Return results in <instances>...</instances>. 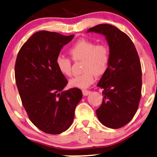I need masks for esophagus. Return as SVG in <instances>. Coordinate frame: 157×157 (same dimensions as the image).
I'll use <instances>...</instances> for the list:
<instances>
[{"label": "esophagus", "instance_id": "esophagus-1", "mask_svg": "<svg viewBox=\"0 0 157 157\" xmlns=\"http://www.w3.org/2000/svg\"><path fill=\"white\" fill-rule=\"evenodd\" d=\"M92 93L91 91H89V90H82V94L84 96H87L88 94H90Z\"/></svg>", "mask_w": 157, "mask_h": 157}]
</instances>
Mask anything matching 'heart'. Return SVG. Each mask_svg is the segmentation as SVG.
Listing matches in <instances>:
<instances>
[{
	"instance_id": "obj_1",
	"label": "heart",
	"mask_w": 157,
	"mask_h": 157,
	"mask_svg": "<svg viewBox=\"0 0 157 157\" xmlns=\"http://www.w3.org/2000/svg\"><path fill=\"white\" fill-rule=\"evenodd\" d=\"M72 60L75 61L83 60V73L75 76L69 81L72 87L86 89L94 81V74L101 75L108 68L110 55L108 47L104 44H97L86 39L76 41L69 49ZM56 64L59 72L64 76H71L72 63L68 58L58 56Z\"/></svg>"
}]
</instances>
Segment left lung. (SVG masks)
I'll return each mask as SVG.
<instances>
[{
  "label": "left lung",
  "mask_w": 157,
  "mask_h": 157,
  "mask_svg": "<svg viewBox=\"0 0 157 157\" xmlns=\"http://www.w3.org/2000/svg\"><path fill=\"white\" fill-rule=\"evenodd\" d=\"M90 32L104 35L110 51L108 68L97 84L104 90V98L96 113L103 125L118 129L129 123L138 109L142 91L139 56L130 37L113 25H98Z\"/></svg>",
  "instance_id": "left-lung-1"
}]
</instances>
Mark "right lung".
<instances>
[{"instance_id":"add662e5","label":"right lung","mask_w":157,"mask_h":157,"mask_svg":"<svg viewBox=\"0 0 157 157\" xmlns=\"http://www.w3.org/2000/svg\"><path fill=\"white\" fill-rule=\"evenodd\" d=\"M74 35L40 31L23 44L16 58L15 76L21 101L32 123L43 132L57 135L68 129L82 91H63L67 80L56 64L63 46Z\"/></svg>"}]
</instances>
